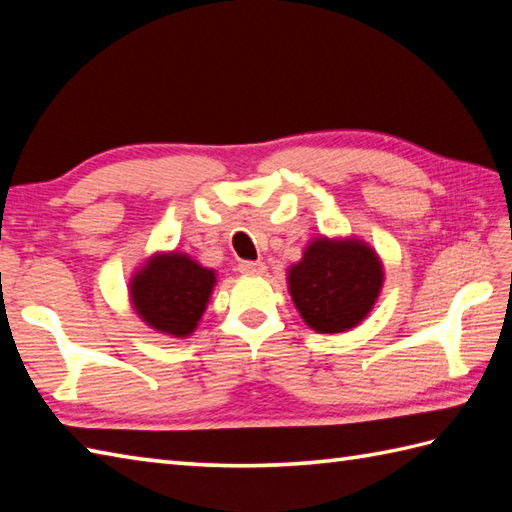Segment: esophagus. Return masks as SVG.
<instances>
[{
	"instance_id": "esophagus-1",
	"label": "esophagus",
	"mask_w": 512,
	"mask_h": 512,
	"mask_svg": "<svg viewBox=\"0 0 512 512\" xmlns=\"http://www.w3.org/2000/svg\"><path fill=\"white\" fill-rule=\"evenodd\" d=\"M237 268H239V273H244V275H264L266 273L264 262H239Z\"/></svg>"
}]
</instances>
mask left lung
Wrapping results in <instances>:
<instances>
[{"label":"left lung","instance_id":"1","mask_svg":"<svg viewBox=\"0 0 512 512\" xmlns=\"http://www.w3.org/2000/svg\"><path fill=\"white\" fill-rule=\"evenodd\" d=\"M290 295L312 330L345 332L367 317L383 286L372 248L350 239H317L290 268Z\"/></svg>","mask_w":512,"mask_h":512}]
</instances>
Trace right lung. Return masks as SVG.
<instances>
[{
  "mask_svg": "<svg viewBox=\"0 0 512 512\" xmlns=\"http://www.w3.org/2000/svg\"><path fill=\"white\" fill-rule=\"evenodd\" d=\"M213 284V270L187 255H158L132 279V301L151 328L187 336L198 325Z\"/></svg>",
  "mask_w": 512,
  "mask_h": 512,
  "instance_id": "1",
  "label": "right lung"
}]
</instances>
